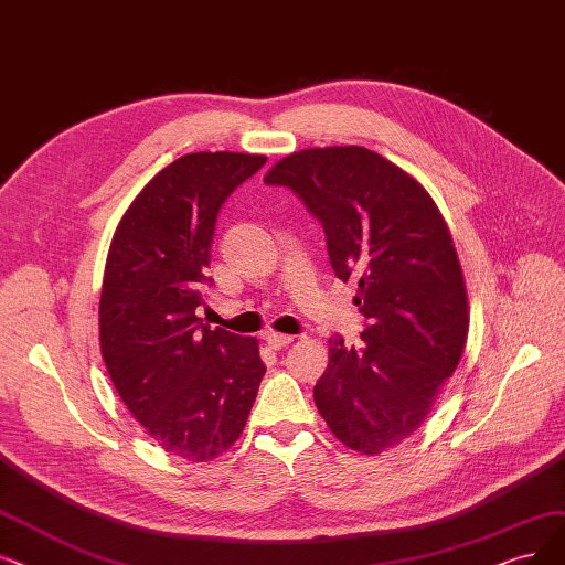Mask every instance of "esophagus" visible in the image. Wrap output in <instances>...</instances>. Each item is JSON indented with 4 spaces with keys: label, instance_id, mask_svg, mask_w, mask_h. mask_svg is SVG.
<instances>
[{
    "label": "esophagus",
    "instance_id": "esophagus-1",
    "mask_svg": "<svg viewBox=\"0 0 565 565\" xmlns=\"http://www.w3.org/2000/svg\"><path fill=\"white\" fill-rule=\"evenodd\" d=\"M266 343H268V348H274V350H282V348H287V345L295 343V335H285V333H268V335H266Z\"/></svg>",
    "mask_w": 565,
    "mask_h": 565
}]
</instances>
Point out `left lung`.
<instances>
[{
	"instance_id": "8db88e82",
	"label": "left lung",
	"mask_w": 565,
	"mask_h": 565,
	"mask_svg": "<svg viewBox=\"0 0 565 565\" xmlns=\"http://www.w3.org/2000/svg\"><path fill=\"white\" fill-rule=\"evenodd\" d=\"M264 183L303 201L335 276L359 280L361 345L329 338L315 405L350 449L387 452L426 422L466 348L468 297L447 224L411 173L361 146L291 152Z\"/></svg>"
}]
</instances>
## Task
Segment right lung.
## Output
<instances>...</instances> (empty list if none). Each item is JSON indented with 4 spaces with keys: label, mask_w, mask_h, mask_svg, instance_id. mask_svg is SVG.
<instances>
[{
    "label": "right lung",
    "mask_w": 565,
    "mask_h": 565,
    "mask_svg": "<svg viewBox=\"0 0 565 565\" xmlns=\"http://www.w3.org/2000/svg\"><path fill=\"white\" fill-rule=\"evenodd\" d=\"M264 162L178 157L131 201L106 257L99 345L113 387L154 445L194 463L238 440L266 373L257 338L199 318L217 213Z\"/></svg>",
    "instance_id": "obj_1"
}]
</instances>
